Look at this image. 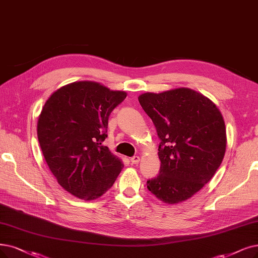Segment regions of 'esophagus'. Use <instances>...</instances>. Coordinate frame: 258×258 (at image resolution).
Wrapping results in <instances>:
<instances>
[{
  "instance_id": "esophagus-1",
  "label": "esophagus",
  "mask_w": 258,
  "mask_h": 258,
  "mask_svg": "<svg viewBox=\"0 0 258 258\" xmlns=\"http://www.w3.org/2000/svg\"><path fill=\"white\" fill-rule=\"evenodd\" d=\"M130 161H131V163H132V164H138V163L140 162V157H139V156L132 157V158L130 159Z\"/></svg>"
}]
</instances>
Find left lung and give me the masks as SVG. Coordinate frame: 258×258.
Returning a JSON list of instances; mask_svg holds the SVG:
<instances>
[{
  "label": "left lung",
  "instance_id": "8db88e82",
  "mask_svg": "<svg viewBox=\"0 0 258 258\" xmlns=\"http://www.w3.org/2000/svg\"><path fill=\"white\" fill-rule=\"evenodd\" d=\"M139 101L160 139V172L147 181L158 199L174 204L199 191L217 171L226 147L225 125L213 101L180 88L145 93Z\"/></svg>",
  "mask_w": 258,
  "mask_h": 258
}]
</instances>
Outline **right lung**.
<instances>
[{"label": "right lung", "instance_id": "add662e5", "mask_svg": "<svg viewBox=\"0 0 258 258\" xmlns=\"http://www.w3.org/2000/svg\"><path fill=\"white\" fill-rule=\"evenodd\" d=\"M127 94L93 81L73 82L46 100L38 140L50 171L67 191L94 200L115 182L123 165L101 144L108 119Z\"/></svg>", "mask_w": 258, "mask_h": 258}]
</instances>
